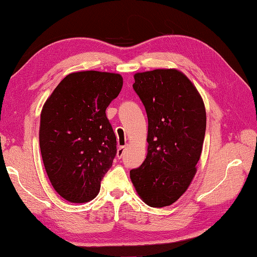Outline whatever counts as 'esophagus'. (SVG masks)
I'll list each match as a JSON object with an SVG mask.
<instances>
[{"label":"esophagus","mask_w":257,"mask_h":257,"mask_svg":"<svg viewBox=\"0 0 257 257\" xmlns=\"http://www.w3.org/2000/svg\"><path fill=\"white\" fill-rule=\"evenodd\" d=\"M125 148H126V147H125V145H124V147H119L118 148V150H117V158L118 159H120V158L123 157L124 151H125Z\"/></svg>","instance_id":"34e87169"}]
</instances>
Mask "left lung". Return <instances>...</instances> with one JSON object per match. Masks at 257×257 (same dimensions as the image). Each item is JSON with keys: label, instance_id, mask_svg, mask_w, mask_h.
Returning <instances> with one entry per match:
<instances>
[{"label": "left lung", "instance_id": "obj_1", "mask_svg": "<svg viewBox=\"0 0 257 257\" xmlns=\"http://www.w3.org/2000/svg\"><path fill=\"white\" fill-rule=\"evenodd\" d=\"M133 89L148 115V154L130 177L145 204L172 205L186 192L196 174L206 132L201 96L177 69L134 75Z\"/></svg>", "mask_w": 257, "mask_h": 257}]
</instances>
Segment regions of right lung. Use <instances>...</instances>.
<instances>
[{
	"mask_svg": "<svg viewBox=\"0 0 257 257\" xmlns=\"http://www.w3.org/2000/svg\"><path fill=\"white\" fill-rule=\"evenodd\" d=\"M123 86L118 74L72 72L58 85L40 119L42 161L52 187L70 202L97 196L117 153L106 108Z\"/></svg>",
	"mask_w": 257,
	"mask_h": 257,
	"instance_id": "obj_1",
	"label": "right lung"
}]
</instances>
